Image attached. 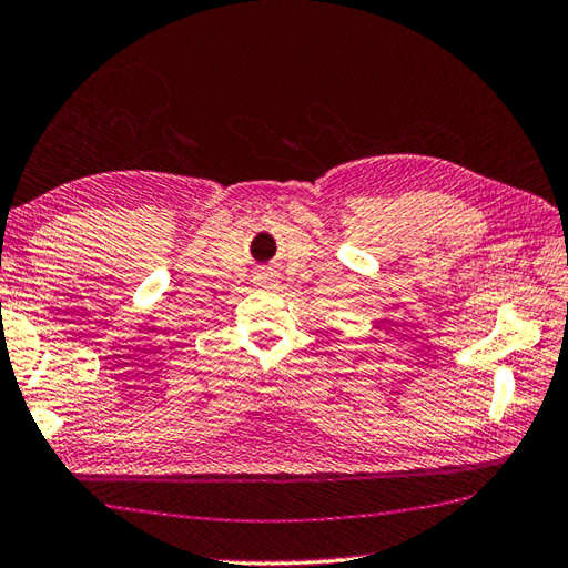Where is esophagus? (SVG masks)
<instances>
[{"instance_id":"1","label":"esophagus","mask_w":568,"mask_h":568,"mask_svg":"<svg viewBox=\"0 0 568 568\" xmlns=\"http://www.w3.org/2000/svg\"><path fill=\"white\" fill-rule=\"evenodd\" d=\"M254 284L262 286V288H272V284H274V276H272V274H267V272H262V274L254 276Z\"/></svg>"}]
</instances>
